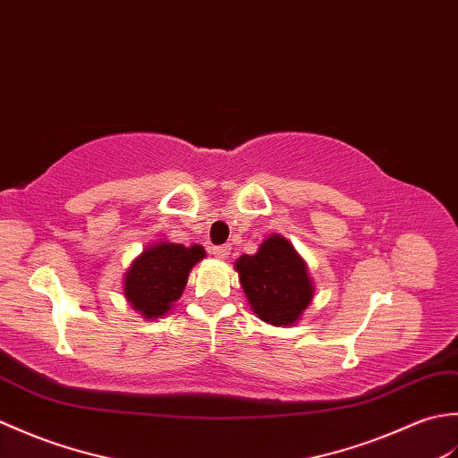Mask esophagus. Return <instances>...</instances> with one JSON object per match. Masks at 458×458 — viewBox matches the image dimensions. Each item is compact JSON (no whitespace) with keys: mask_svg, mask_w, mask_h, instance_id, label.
Instances as JSON below:
<instances>
[{"mask_svg":"<svg viewBox=\"0 0 458 458\" xmlns=\"http://www.w3.org/2000/svg\"><path fill=\"white\" fill-rule=\"evenodd\" d=\"M229 252H231V247H229V245H223V247H216V249H213V255H216L219 260L229 259Z\"/></svg>","mask_w":458,"mask_h":458,"instance_id":"1","label":"esophagus"}]
</instances>
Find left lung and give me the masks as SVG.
I'll list each match as a JSON object with an SVG mask.
<instances>
[{
    "instance_id": "8db88e82",
    "label": "left lung",
    "mask_w": 458,
    "mask_h": 458,
    "mask_svg": "<svg viewBox=\"0 0 458 458\" xmlns=\"http://www.w3.org/2000/svg\"><path fill=\"white\" fill-rule=\"evenodd\" d=\"M235 270L250 310L274 327L296 325L313 301L315 286L308 262L278 233L264 239L255 255L239 257Z\"/></svg>"
}]
</instances>
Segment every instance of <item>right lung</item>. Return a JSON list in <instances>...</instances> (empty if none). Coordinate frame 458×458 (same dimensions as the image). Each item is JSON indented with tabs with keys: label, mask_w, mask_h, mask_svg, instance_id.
<instances>
[{
	"label": "right lung",
	"mask_w": 458,
	"mask_h": 458,
	"mask_svg": "<svg viewBox=\"0 0 458 458\" xmlns=\"http://www.w3.org/2000/svg\"><path fill=\"white\" fill-rule=\"evenodd\" d=\"M206 259L201 245H176L165 239L150 242L131 260L123 276V296L147 321L162 319L180 300L188 276Z\"/></svg>",
	"instance_id": "right-lung-1"
}]
</instances>
